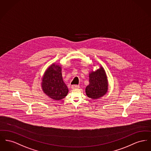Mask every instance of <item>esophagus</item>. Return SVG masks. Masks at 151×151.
Returning <instances> with one entry per match:
<instances>
[{
  "instance_id": "obj_1",
  "label": "esophagus",
  "mask_w": 151,
  "mask_h": 151,
  "mask_svg": "<svg viewBox=\"0 0 151 151\" xmlns=\"http://www.w3.org/2000/svg\"><path fill=\"white\" fill-rule=\"evenodd\" d=\"M71 88L73 89L79 88V85H72L71 86Z\"/></svg>"
}]
</instances>
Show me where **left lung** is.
Here are the masks:
<instances>
[{
  "label": "left lung",
  "instance_id": "obj_1",
  "mask_svg": "<svg viewBox=\"0 0 151 151\" xmlns=\"http://www.w3.org/2000/svg\"><path fill=\"white\" fill-rule=\"evenodd\" d=\"M88 86L86 88L87 96L96 99L104 96L108 91V80L106 72L102 67L89 73Z\"/></svg>",
  "mask_w": 151,
  "mask_h": 151
}]
</instances>
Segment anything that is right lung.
Segmentation results:
<instances>
[{
	"instance_id": "add662e5",
	"label": "right lung",
	"mask_w": 151,
	"mask_h": 151,
	"mask_svg": "<svg viewBox=\"0 0 151 151\" xmlns=\"http://www.w3.org/2000/svg\"><path fill=\"white\" fill-rule=\"evenodd\" d=\"M42 87L48 97L56 100L67 95L68 89L63 80L60 65L53 64L48 68L43 78Z\"/></svg>"
}]
</instances>
